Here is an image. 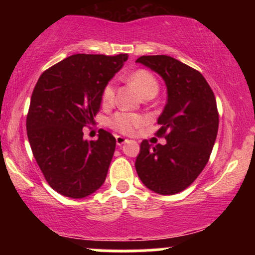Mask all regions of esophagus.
<instances>
[{
  "label": "esophagus",
  "instance_id": "esophagus-1",
  "mask_svg": "<svg viewBox=\"0 0 255 255\" xmlns=\"http://www.w3.org/2000/svg\"><path fill=\"white\" fill-rule=\"evenodd\" d=\"M127 141H128V139H126L125 136H121V135L116 136V144H118V146H122Z\"/></svg>",
  "mask_w": 255,
  "mask_h": 255
}]
</instances>
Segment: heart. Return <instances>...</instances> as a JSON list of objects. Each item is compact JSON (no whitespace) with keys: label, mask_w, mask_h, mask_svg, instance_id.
I'll return each mask as SVG.
<instances>
[{"label":"heart","mask_w":255,"mask_h":255,"mask_svg":"<svg viewBox=\"0 0 255 255\" xmlns=\"http://www.w3.org/2000/svg\"><path fill=\"white\" fill-rule=\"evenodd\" d=\"M129 81L136 87L140 95L144 98H153L157 95L158 89H159L154 75L148 71H145V69H139V71L134 72L129 77ZM114 98H115V85L113 81H110L105 85L103 93H102V102L104 105H110L113 104ZM109 124L114 129L121 131L124 134H130L133 133L134 128L139 127L142 124V118L137 114L118 113L113 116Z\"/></svg>","instance_id":"b5f03b06"}]
</instances>
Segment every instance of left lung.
Returning <instances> with one entry per match:
<instances>
[{
    "label": "left lung",
    "instance_id": "8db88e82",
    "mask_svg": "<svg viewBox=\"0 0 255 255\" xmlns=\"http://www.w3.org/2000/svg\"><path fill=\"white\" fill-rule=\"evenodd\" d=\"M137 63L156 72L166 86V103L158 118L164 145L144 140L135 160L141 182L162 195L191 186L209 162L218 131V111L211 87L198 71L166 55L141 56Z\"/></svg>",
    "mask_w": 255,
    "mask_h": 255
}]
</instances>
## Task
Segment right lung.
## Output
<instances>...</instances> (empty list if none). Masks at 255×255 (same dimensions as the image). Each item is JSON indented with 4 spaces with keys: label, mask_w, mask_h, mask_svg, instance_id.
Returning <instances> with one entry per match:
<instances>
[{
    "label": "right lung",
    "mask_w": 255,
    "mask_h": 255,
    "mask_svg": "<svg viewBox=\"0 0 255 255\" xmlns=\"http://www.w3.org/2000/svg\"><path fill=\"white\" fill-rule=\"evenodd\" d=\"M127 60V54L72 55L46 69L34 86L26 119L28 142L45 180L64 197L86 198L104 183L116 139L101 129L89 141L83 128Z\"/></svg>",
    "instance_id": "right-lung-1"
}]
</instances>
